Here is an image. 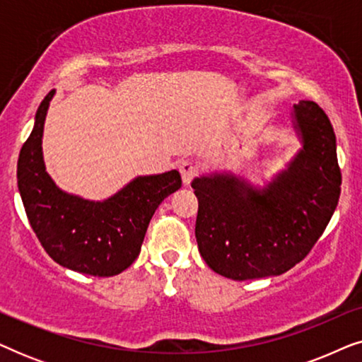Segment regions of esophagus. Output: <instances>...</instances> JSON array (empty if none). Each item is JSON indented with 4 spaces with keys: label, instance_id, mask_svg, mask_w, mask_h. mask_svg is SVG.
<instances>
[{
    "label": "esophagus",
    "instance_id": "34e87169",
    "mask_svg": "<svg viewBox=\"0 0 362 362\" xmlns=\"http://www.w3.org/2000/svg\"><path fill=\"white\" fill-rule=\"evenodd\" d=\"M180 173H181V177H182V182H185V186H189L191 181L194 180L196 175H197L196 163L191 161V160L182 161L180 165Z\"/></svg>",
    "mask_w": 362,
    "mask_h": 362
}]
</instances>
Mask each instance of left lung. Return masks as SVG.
Masks as SVG:
<instances>
[{"instance_id":"left-lung-1","label":"left lung","mask_w":362,"mask_h":362,"mask_svg":"<svg viewBox=\"0 0 362 362\" xmlns=\"http://www.w3.org/2000/svg\"><path fill=\"white\" fill-rule=\"evenodd\" d=\"M303 148L264 189L232 175L196 177V240L216 274L237 281L281 275L305 259L338 206L341 170L318 103L295 105Z\"/></svg>"}]
</instances>
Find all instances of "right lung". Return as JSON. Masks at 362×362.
Segmentation results:
<instances>
[{"mask_svg":"<svg viewBox=\"0 0 362 362\" xmlns=\"http://www.w3.org/2000/svg\"><path fill=\"white\" fill-rule=\"evenodd\" d=\"M51 90L37 108L19 151L18 189L34 234L59 265L93 276H113L140 254L148 224L163 199L181 187L176 170L138 176L102 202L59 189L42 160V132Z\"/></svg>","mask_w":362,"mask_h":362,"instance_id":"1","label":"right lung"}]
</instances>
